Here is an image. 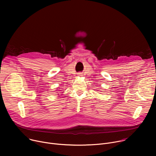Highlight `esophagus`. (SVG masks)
Returning a JSON list of instances; mask_svg holds the SVG:
<instances>
[{
	"label": "esophagus",
	"instance_id": "34e87169",
	"mask_svg": "<svg viewBox=\"0 0 156 156\" xmlns=\"http://www.w3.org/2000/svg\"><path fill=\"white\" fill-rule=\"evenodd\" d=\"M80 75V76H81V73H79V75Z\"/></svg>",
	"mask_w": 156,
	"mask_h": 156
}]
</instances>
